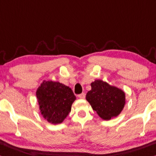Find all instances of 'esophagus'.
Segmentation results:
<instances>
[{
    "label": "esophagus",
    "instance_id": "obj_1",
    "mask_svg": "<svg viewBox=\"0 0 156 156\" xmlns=\"http://www.w3.org/2000/svg\"><path fill=\"white\" fill-rule=\"evenodd\" d=\"M78 98H80V99H84L85 98V93H82L78 95Z\"/></svg>",
    "mask_w": 156,
    "mask_h": 156
}]
</instances>
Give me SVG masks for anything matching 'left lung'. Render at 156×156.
<instances>
[{"mask_svg": "<svg viewBox=\"0 0 156 156\" xmlns=\"http://www.w3.org/2000/svg\"><path fill=\"white\" fill-rule=\"evenodd\" d=\"M91 87L86 100L101 119L110 120L122 112L126 104L124 91L101 80H95Z\"/></svg>", "mask_w": 156, "mask_h": 156, "instance_id": "8db88e82", "label": "left lung"}]
</instances>
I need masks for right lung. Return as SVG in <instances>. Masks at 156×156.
Instances as JSON below:
<instances>
[{
    "label": "right lung",
    "mask_w": 156,
    "mask_h": 156,
    "mask_svg": "<svg viewBox=\"0 0 156 156\" xmlns=\"http://www.w3.org/2000/svg\"><path fill=\"white\" fill-rule=\"evenodd\" d=\"M36 95L41 115L48 123L55 125L65 119L76 99L70 87L52 80H44Z\"/></svg>",
    "instance_id": "add662e5"
}]
</instances>
